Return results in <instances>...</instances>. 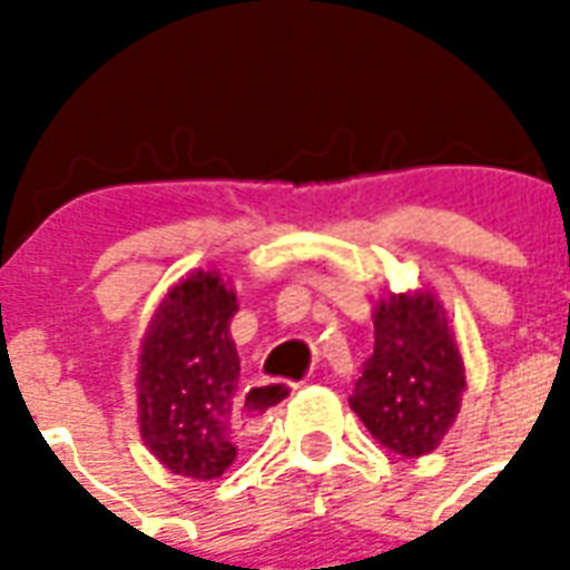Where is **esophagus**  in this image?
Returning a JSON list of instances; mask_svg holds the SVG:
<instances>
[{
	"label": "esophagus",
	"instance_id": "34e87169",
	"mask_svg": "<svg viewBox=\"0 0 570 570\" xmlns=\"http://www.w3.org/2000/svg\"><path fill=\"white\" fill-rule=\"evenodd\" d=\"M296 387L298 384H284V382L253 384V387H247V396H244V403H247V406H240V412L247 415V421L259 424V421H265V415H268V412L284 406L286 396L293 394ZM240 412H237V415H240Z\"/></svg>",
	"mask_w": 570,
	"mask_h": 570
}]
</instances>
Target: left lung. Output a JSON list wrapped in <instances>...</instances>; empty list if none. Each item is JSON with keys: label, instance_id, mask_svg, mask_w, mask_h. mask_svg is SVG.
I'll use <instances>...</instances> for the list:
<instances>
[{"label": "left lung", "instance_id": "obj_1", "mask_svg": "<svg viewBox=\"0 0 570 570\" xmlns=\"http://www.w3.org/2000/svg\"><path fill=\"white\" fill-rule=\"evenodd\" d=\"M466 391L464 360L433 293H400L375 308V347L347 396L384 449L421 458L452 430Z\"/></svg>", "mask_w": 570, "mask_h": 570}]
</instances>
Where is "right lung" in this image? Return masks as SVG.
<instances>
[{"mask_svg":"<svg viewBox=\"0 0 570 570\" xmlns=\"http://www.w3.org/2000/svg\"><path fill=\"white\" fill-rule=\"evenodd\" d=\"M235 289L195 272L164 296L142 338L137 372L140 433L170 473L219 479L237 458L247 406L237 394L240 360L232 342Z\"/></svg>","mask_w":570,"mask_h":570,"instance_id":"1","label":"right lung"}]
</instances>
